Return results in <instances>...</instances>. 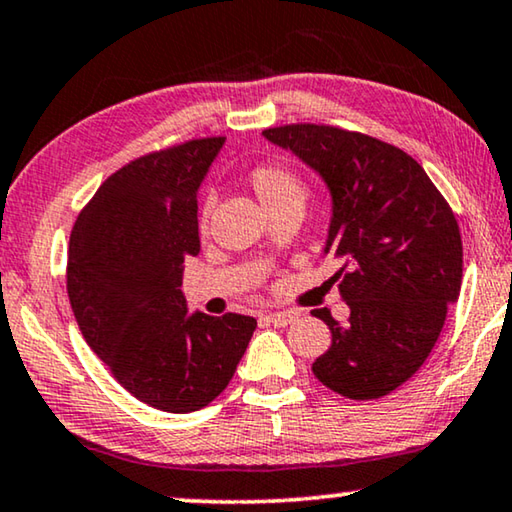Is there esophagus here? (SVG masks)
I'll use <instances>...</instances> for the list:
<instances>
[{
  "label": "esophagus",
  "instance_id": "1",
  "mask_svg": "<svg viewBox=\"0 0 512 512\" xmlns=\"http://www.w3.org/2000/svg\"><path fill=\"white\" fill-rule=\"evenodd\" d=\"M296 317H299L296 312H269L264 319L273 326H287V324H292Z\"/></svg>",
  "mask_w": 512,
  "mask_h": 512
}]
</instances>
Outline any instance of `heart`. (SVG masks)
<instances>
[{
  "label": "heart",
  "instance_id": "heart-1",
  "mask_svg": "<svg viewBox=\"0 0 512 512\" xmlns=\"http://www.w3.org/2000/svg\"><path fill=\"white\" fill-rule=\"evenodd\" d=\"M248 183L257 195V200L264 204L269 213H276L282 209H301L308 200V183L299 172L285 163H276V160H266V163L255 165L248 172ZM197 227L204 234L209 230V207L200 211L197 218Z\"/></svg>",
  "mask_w": 512,
  "mask_h": 512
}]
</instances>
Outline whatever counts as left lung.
<instances>
[{
	"label": "left lung",
	"instance_id": "1",
	"mask_svg": "<svg viewBox=\"0 0 512 512\" xmlns=\"http://www.w3.org/2000/svg\"><path fill=\"white\" fill-rule=\"evenodd\" d=\"M326 181L333 216L324 253L342 269L347 324L312 310L331 347L312 363L326 388L377 400L402 386L430 356L448 303L462 285V236L444 195L409 154L377 137L324 124L266 128Z\"/></svg>",
	"mask_w": 512,
	"mask_h": 512
}]
</instances>
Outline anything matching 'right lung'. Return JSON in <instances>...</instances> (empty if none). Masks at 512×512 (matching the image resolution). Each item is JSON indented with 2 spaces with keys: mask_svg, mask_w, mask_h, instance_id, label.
<instances>
[{
  "mask_svg": "<svg viewBox=\"0 0 512 512\" xmlns=\"http://www.w3.org/2000/svg\"><path fill=\"white\" fill-rule=\"evenodd\" d=\"M225 137L151 151L103 181L75 220L66 289L87 345L149 407L188 414L225 391L257 322L190 315L183 262L200 253L197 188Z\"/></svg>",
  "mask_w": 512,
  "mask_h": 512,
  "instance_id": "right-lung-1",
  "label": "right lung"
}]
</instances>
